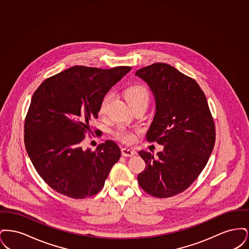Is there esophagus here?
I'll return each mask as SVG.
<instances>
[{"label": "esophagus", "mask_w": 249, "mask_h": 249, "mask_svg": "<svg viewBox=\"0 0 249 249\" xmlns=\"http://www.w3.org/2000/svg\"><path fill=\"white\" fill-rule=\"evenodd\" d=\"M121 154H122L123 157H133L134 155L136 154V152L134 150H132V149L124 147V148L121 149Z\"/></svg>", "instance_id": "obj_1"}]
</instances>
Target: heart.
<instances>
[{
    "label": "heart",
    "mask_w": 249,
    "mask_h": 249,
    "mask_svg": "<svg viewBox=\"0 0 249 249\" xmlns=\"http://www.w3.org/2000/svg\"><path fill=\"white\" fill-rule=\"evenodd\" d=\"M124 96L129 106H133L137 104L147 105L149 102V92L146 89V88L141 85H131L128 87L124 90ZM111 99V93H107L103 97L99 107V114L101 116H104L107 113V107ZM117 136L119 139L125 142H131L134 140V134L123 127H120L119 130H117Z\"/></svg>",
    "instance_id": "heart-1"
}]
</instances>
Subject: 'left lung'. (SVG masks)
<instances>
[{
  "instance_id": "1",
  "label": "left lung",
  "mask_w": 249,
  "mask_h": 249,
  "mask_svg": "<svg viewBox=\"0 0 249 249\" xmlns=\"http://www.w3.org/2000/svg\"><path fill=\"white\" fill-rule=\"evenodd\" d=\"M135 75L147 84L156 104L146 139L163 145L156 157L139 151L146 166L138 183L154 197H172L187 190L206 165L215 139L213 118L200 86L175 67L159 62Z\"/></svg>"
}]
</instances>
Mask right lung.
Returning <instances> with one entry per match:
<instances>
[{"label":"right lung","mask_w":249,"mask_h":249,"mask_svg":"<svg viewBox=\"0 0 249 249\" xmlns=\"http://www.w3.org/2000/svg\"><path fill=\"white\" fill-rule=\"evenodd\" d=\"M131 70L73 66L46 79L33 95L24 142L36 172L50 188L73 199L97 194L121 155L111 140L83 149L103 97Z\"/></svg>","instance_id":"1"}]
</instances>
